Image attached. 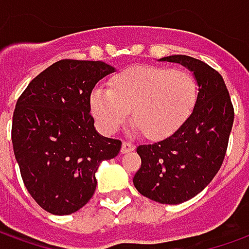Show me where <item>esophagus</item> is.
Here are the masks:
<instances>
[{"label":"esophagus","mask_w":249,"mask_h":249,"mask_svg":"<svg viewBox=\"0 0 249 249\" xmlns=\"http://www.w3.org/2000/svg\"><path fill=\"white\" fill-rule=\"evenodd\" d=\"M135 144H132V143H128V142H124L123 143V146H121V153L126 154V153H131V151H135Z\"/></svg>","instance_id":"esophagus-1"}]
</instances>
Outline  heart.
<instances>
[{"label": "heart", "instance_id": "b5f03b06", "mask_svg": "<svg viewBox=\"0 0 249 249\" xmlns=\"http://www.w3.org/2000/svg\"><path fill=\"white\" fill-rule=\"evenodd\" d=\"M197 92V82L187 71L133 67L113 76L109 89H92L89 109L99 128L107 133L117 131L131 113L132 125L142 135L160 139L189 117Z\"/></svg>", "mask_w": 249, "mask_h": 249}]
</instances>
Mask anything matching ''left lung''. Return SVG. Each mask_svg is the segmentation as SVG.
Masks as SVG:
<instances>
[{"instance_id": "left-lung-1", "label": "left lung", "mask_w": 249, "mask_h": 249, "mask_svg": "<svg viewBox=\"0 0 249 249\" xmlns=\"http://www.w3.org/2000/svg\"><path fill=\"white\" fill-rule=\"evenodd\" d=\"M158 61L181 64L197 82L199 92L189 117L153 144L136 148L142 166L133 177L139 192L162 204H180L200 194L222 165L234 111L222 76L188 55Z\"/></svg>"}]
</instances>
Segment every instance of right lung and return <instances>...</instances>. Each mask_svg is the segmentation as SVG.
<instances>
[{
	"label": "right lung",
	"mask_w": 249,
	"mask_h": 249,
	"mask_svg": "<svg viewBox=\"0 0 249 249\" xmlns=\"http://www.w3.org/2000/svg\"><path fill=\"white\" fill-rule=\"evenodd\" d=\"M114 69L103 61L61 60L18 99L13 153L27 191L52 214L68 215L87 204L99 165L121 150L120 140L98 133L89 114L91 91Z\"/></svg>",
	"instance_id": "right-lung-1"
}]
</instances>
